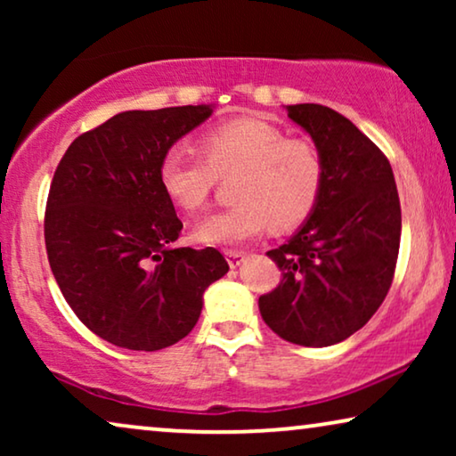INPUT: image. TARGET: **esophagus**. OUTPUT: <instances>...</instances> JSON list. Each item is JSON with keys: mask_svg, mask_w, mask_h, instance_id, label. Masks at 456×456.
<instances>
[{"mask_svg": "<svg viewBox=\"0 0 456 456\" xmlns=\"http://www.w3.org/2000/svg\"><path fill=\"white\" fill-rule=\"evenodd\" d=\"M224 255H226L228 265L232 267V270H234V267H239V265L242 264V261H245V257H247L245 251H226Z\"/></svg>", "mask_w": 456, "mask_h": 456, "instance_id": "1", "label": "esophagus"}]
</instances>
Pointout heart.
Listing matches in <instances>:
<instances>
[{"label": "heart", "mask_w": 456, "mask_h": 456, "mask_svg": "<svg viewBox=\"0 0 456 456\" xmlns=\"http://www.w3.org/2000/svg\"><path fill=\"white\" fill-rule=\"evenodd\" d=\"M205 159L172 147L159 161L164 195L186 214L201 211L217 176L234 180L236 205L197 224L195 239L205 245L239 247L267 228L290 230L314 214L323 189V161L307 139H290L264 118H239L203 136Z\"/></svg>", "instance_id": "heart-1"}]
</instances>
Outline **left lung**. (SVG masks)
Listing matches in <instances>:
<instances>
[{
	"label": "left lung",
	"mask_w": 456,
	"mask_h": 456,
	"mask_svg": "<svg viewBox=\"0 0 456 456\" xmlns=\"http://www.w3.org/2000/svg\"><path fill=\"white\" fill-rule=\"evenodd\" d=\"M323 161L314 214L267 255L282 282L259 297L264 322L301 346H332L371 320L388 295L401 245V201L386 155L338 111L286 105Z\"/></svg>",
	"instance_id": "8db88e82"
}]
</instances>
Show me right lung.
<instances>
[{"mask_svg": "<svg viewBox=\"0 0 456 456\" xmlns=\"http://www.w3.org/2000/svg\"><path fill=\"white\" fill-rule=\"evenodd\" d=\"M214 105L122 111L80 134L53 174L45 247L61 295L99 338L159 351L195 328L203 292L228 272L214 247H174L183 222L159 186L167 149Z\"/></svg>", "mask_w": 456, "mask_h": 456, "instance_id": "right-lung-1", "label": "right lung"}]
</instances>
